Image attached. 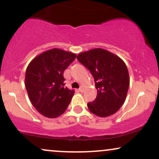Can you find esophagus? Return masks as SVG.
I'll list each match as a JSON object with an SVG mask.
<instances>
[{
    "label": "esophagus",
    "instance_id": "1",
    "mask_svg": "<svg viewBox=\"0 0 159 159\" xmlns=\"http://www.w3.org/2000/svg\"><path fill=\"white\" fill-rule=\"evenodd\" d=\"M79 90L80 91V92H83V91H84V88H83V87H80V88H79V90Z\"/></svg>",
    "mask_w": 159,
    "mask_h": 159
}]
</instances>
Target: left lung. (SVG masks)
Returning <instances> with one entry per match:
<instances>
[{"mask_svg": "<svg viewBox=\"0 0 159 159\" xmlns=\"http://www.w3.org/2000/svg\"><path fill=\"white\" fill-rule=\"evenodd\" d=\"M77 59L90 70L97 89L96 99L87 104L89 110L100 117L115 114L123 105L129 90V75L125 63L102 48L82 52Z\"/></svg>", "mask_w": 159, "mask_h": 159, "instance_id": "left-lung-1", "label": "left lung"}]
</instances>
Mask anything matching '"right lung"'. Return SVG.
<instances>
[{
    "mask_svg": "<svg viewBox=\"0 0 159 159\" xmlns=\"http://www.w3.org/2000/svg\"><path fill=\"white\" fill-rule=\"evenodd\" d=\"M76 54L53 48L42 53L29 63L25 87L34 107L43 116L56 118L65 112L75 91L65 87L63 72Z\"/></svg>",
    "mask_w": 159,
    "mask_h": 159,
    "instance_id": "right-lung-1",
    "label": "right lung"
}]
</instances>
